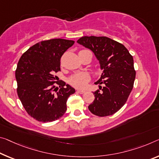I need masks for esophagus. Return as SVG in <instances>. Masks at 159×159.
Listing matches in <instances>:
<instances>
[{
  "instance_id": "obj_1",
  "label": "esophagus",
  "mask_w": 159,
  "mask_h": 159,
  "mask_svg": "<svg viewBox=\"0 0 159 159\" xmlns=\"http://www.w3.org/2000/svg\"><path fill=\"white\" fill-rule=\"evenodd\" d=\"M77 92L80 93V94H84V93H85V90H78Z\"/></svg>"
}]
</instances>
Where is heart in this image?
<instances>
[{"label": "heart", "mask_w": 159, "mask_h": 159, "mask_svg": "<svg viewBox=\"0 0 159 159\" xmlns=\"http://www.w3.org/2000/svg\"><path fill=\"white\" fill-rule=\"evenodd\" d=\"M90 79L89 75L86 74H78L70 78L69 83L77 89H84Z\"/></svg>", "instance_id": "b5f03b06"}]
</instances>
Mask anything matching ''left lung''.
Wrapping results in <instances>:
<instances>
[{
    "label": "left lung",
    "mask_w": 159,
    "mask_h": 159,
    "mask_svg": "<svg viewBox=\"0 0 159 159\" xmlns=\"http://www.w3.org/2000/svg\"><path fill=\"white\" fill-rule=\"evenodd\" d=\"M77 42L91 50L102 70L95 83L100 90L93 93L95 100L89 109L99 117L112 115L125 104L133 89L136 76L133 57L124 45L107 37L84 36Z\"/></svg>",
    "instance_id": "8db88e82"
}]
</instances>
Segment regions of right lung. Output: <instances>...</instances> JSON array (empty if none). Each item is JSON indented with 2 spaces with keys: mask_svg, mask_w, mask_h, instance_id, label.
I'll use <instances>...</instances> for the list:
<instances>
[{
  "mask_svg": "<svg viewBox=\"0 0 159 159\" xmlns=\"http://www.w3.org/2000/svg\"><path fill=\"white\" fill-rule=\"evenodd\" d=\"M74 44L73 40L52 39L30 47L20 59L16 70L17 92L27 112L39 122L61 117L66 111L69 97L75 89L62 81L57 92L53 84L60 70V59ZM56 91V93L53 92Z\"/></svg>",
  "mask_w": 159,
  "mask_h": 159,
  "instance_id": "add662e5",
  "label": "right lung"
}]
</instances>
